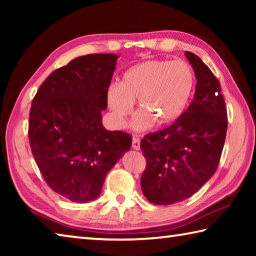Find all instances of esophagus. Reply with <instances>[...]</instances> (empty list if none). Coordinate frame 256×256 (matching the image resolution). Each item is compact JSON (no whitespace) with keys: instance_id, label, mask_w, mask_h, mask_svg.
Returning a JSON list of instances; mask_svg holds the SVG:
<instances>
[{"instance_id":"1","label":"esophagus","mask_w":256,"mask_h":256,"mask_svg":"<svg viewBox=\"0 0 256 256\" xmlns=\"http://www.w3.org/2000/svg\"><path fill=\"white\" fill-rule=\"evenodd\" d=\"M132 146H133V149H136V150L140 149V138H138V136H133Z\"/></svg>"}]
</instances>
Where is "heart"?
I'll use <instances>...</instances> for the list:
<instances>
[{"instance_id": "heart-1", "label": "heart", "mask_w": 256, "mask_h": 256, "mask_svg": "<svg viewBox=\"0 0 256 256\" xmlns=\"http://www.w3.org/2000/svg\"><path fill=\"white\" fill-rule=\"evenodd\" d=\"M196 86L193 68L185 60H150L124 73L120 84H112L107 102L118 120L131 114L134 99L140 112L134 126L146 130L156 120L168 124L176 120L188 107Z\"/></svg>"}]
</instances>
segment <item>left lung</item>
Masks as SVG:
<instances>
[{
	"label": "left lung",
	"instance_id": "obj_1",
	"mask_svg": "<svg viewBox=\"0 0 256 256\" xmlns=\"http://www.w3.org/2000/svg\"><path fill=\"white\" fill-rule=\"evenodd\" d=\"M198 84L194 99L168 128L141 140L146 158L141 188L146 200L174 204L196 194L216 170L227 133V108L220 82L201 58L190 52Z\"/></svg>",
	"mask_w": 256,
	"mask_h": 256
}]
</instances>
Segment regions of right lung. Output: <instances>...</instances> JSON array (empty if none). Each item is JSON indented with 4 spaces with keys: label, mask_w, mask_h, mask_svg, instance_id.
Masks as SVG:
<instances>
[{
    "label": "right lung",
    "mask_w": 256,
    "mask_h": 256,
    "mask_svg": "<svg viewBox=\"0 0 256 256\" xmlns=\"http://www.w3.org/2000/svg\"><path fill=\"white\" fill-rule=\"evenodd\" d=\"M118 58H76L52 72L32 99L28 138L34 162L47 185L73 202L97 198L107 172L131 148V134L102 124Z\"/></svg>",
    "instance_id": "add662e5"
}]
</instances>
